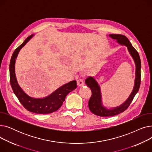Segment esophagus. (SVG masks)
I'll use <instances>...</instances> for the list:
<instances>
[{"mask_svg":"<svg viewBox=\"0 0 152 152\" xmlns=\"http://www.w3.org/2000/svg\"><path fill=\"white\" fill-rule=\"evenodd\" d=\"M77 85L79 87L83 86L84 85V81H83V79H78V80L77 81Z\"/></svg>","mask_w":152,"mask_h":152,"instance_id":"34e87169","label":"esophagus"}]
</instances>
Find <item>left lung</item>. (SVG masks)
<instances>
[{"label":"left lung","instance_id":"8db88e82","mask_svg":"<svg viewBox=\"0 0 152 152\" xmlns=\"http://www.w3.org/2000/svg\"><path fill=\"white\" fill-rule=\"evenodd\" d=\"M109 36L113 39H116V42H118L119 44L126 45L127 47L129 53L134 59L136 68H135V78L134 88L130 96L120 106L110 110L106 108L102 105L100 88L96 80L91 76L86 78L85 83L87 86L90 87L92 92V95L88 103L89 110L94 115L102 117L115 116L124 111L130 105L135 94L138 92L140 85L141 61L137 51L134 49L129 41V39L125 36L121 34H110Z\"/></svg>","mask_w":152,"mask_h":152}]
</instances>
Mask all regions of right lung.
Instances as JSON below:
<instances>
[{
  "label": "right lung",
  "mask_w": 152,
  "mask_h": 152,
  "mask_svg": "<svg viewBox=\"0 0 152 152\" xmlns=\"http://www.w3.org/2000/svg\"><path fill=\"white\" fill-rule=\"evenodd\" d=\"M33 36L34 34H32L28 37L13 53L9 66L10 82L14 94L21 105L28 111L37 114H49L58 110L61 107L66 95L76 88V81L74 80L64 84L49 96L42 99L31 97L21 89L15 76V61L21 48L26 45Z\"/></svg>",
  "instance_id": "obj_1"
}]
</instances>
